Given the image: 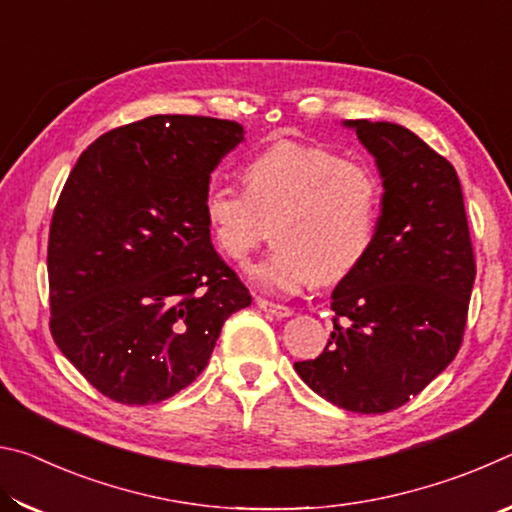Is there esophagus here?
I'll return each instance as SVG.
<instances>
[{
    "label": "esophagus",
    "mask_w": 512,
    "mask_h": 512,
    "mask_svg": "<svg viewBox=\"0 0 512 512\" xmlns=\"http://www.w3.org/2000/svg\"><path fill=\"white\" fill-rule=\"evenodd\" d=\"M257 307L266 311V314H271L275 318H289L293 311L287 307V305H277V302H271V300H264V298H257Z\"/></svg>",
    "instance_id": "esophagus-1"
}]
</instances>
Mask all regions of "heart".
<instances>
[{
    "instance_id": "b5f03b06",
    "label": "heart",
    "mask_w": 512,
    "mask_h": 512,
    "mask_svg": "<svg viewBox=\"0 0 512 512\" xmlns=\"http://www.w3.org/2000/svg\"><path fill=\"white\" fill-rule=\"evenodd\" d=\"M246 189L212 178L203 216L221 253L241 262L271 225L275 248L246 266L266 293L341 282L375 246L384 189L370 164L325 146L277 142L244 167Z\"/></svg>"
}]
</instances>
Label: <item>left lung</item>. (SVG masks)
<instances>
[{"mask_svg":"<svg viewBox=\"0 0 512 512\" xmlns=\"http://www.w3.org/2000/svg\"><path fill=\"white\" fill-rule=\"evenodd\" d=\"M343 126L377 162L381 219L366 262L332 291L334 332L325 350L293 368L345 411L386 413L454 361L476 264L452 164L400 124Z\"/></svg>","mask_w":512,"mask_h":512,"instance_id":"left-lung-1","label":"left lung"}]
</instances>
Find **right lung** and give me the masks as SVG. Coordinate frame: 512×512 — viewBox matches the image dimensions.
<instances>
[{
  "mask_svg": "<svg viewBox=\"0 0 512 512\" xmlns=\"http://www.w3.org/2000/svg\"><path fill=\"white\" fill-rule=\"evenodd\" d=\"M237 121L153 115L74 164L49 228L51 336L110 400L142 406L201 375L244 282L216 253L203 194Z\"/></svg>",
  "mask_w": 512,
  "mask_h": 512,
  "instance_id": "obj_1",
  "label": "right lung"
}]
</instances>
